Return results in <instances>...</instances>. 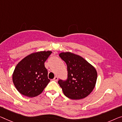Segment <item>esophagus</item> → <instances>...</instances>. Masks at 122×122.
Returning <instances> with one entry per match:
<instances>
[{
	"instance_id": "34e87169",
	"label": "esophagus",
	"mask_w": 122,
	"mask_h": 122,
	"mask_svg": "<svg viewBox=\"0 0 122 122\" xmlns=\"http://www.w3.org/2000/svg\"><path fill=\"white\" fill-rule=\"evenodd\" d=\"M53 80L54 81H58V77H56H56H54V78L53 79Z\"/></svg>"
}]
</instances>
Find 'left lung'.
Wrapping results in <instances>:
<instances>
[{"instance_id": "obj_1", "label": "left lung", "mask_w": 122, "mask_h": 122, "mask_svg": "<svg viewBox=\"0 0 122 122\" xmlns=\"http://www.w3.org/2000/svg\"><path fill=\"white\" fill-rule=\"evenodd\" d=\"M59 56L66 63L68 71L66 81H58L63 94L72 100L86 97L95 86L97 77L95 68L81 56L73 52H61Z\"/></svg>"}]
</instances>
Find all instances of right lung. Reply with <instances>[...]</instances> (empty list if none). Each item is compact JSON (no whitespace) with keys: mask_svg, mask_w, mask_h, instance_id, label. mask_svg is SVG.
<instances>
[{"mask_svg":"<svg viewBox=\"0 0 122 122\" xmlns=\"http://www.w3.org/2000/svg\"><path fill=\"white\" fill-rule=\"evenodd\" d=\"M51 51L30 54L20 61L12 74L15 86L22 95L29 97L41 94L50 81L44 62Z\"/></svg>","mask_w":122,"mask_h":122,"instance_id":"1","label":"right lung"}]
</instances>
